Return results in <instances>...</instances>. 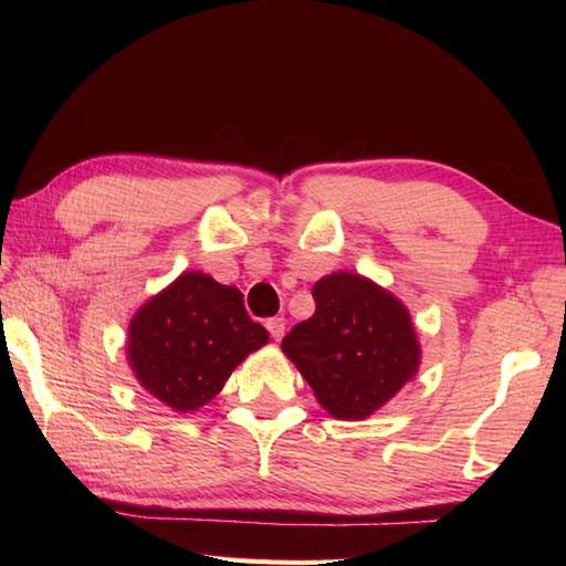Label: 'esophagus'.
Segmentation results:
<instances>
[{
  "label": "esophagus",
  "instance_id": "34e87169",
  "mask_svg": "<svg viewBox=\"0 0 566 566\" xmlns=\"http://www.w3.org/2000/svg\"><path fill=\"white\" fill-rule=\"evenodd\" d=\"M264 326H268V331H270V335L274 340H282L284 338V318H270L268 323H264Z\"/></svg>",
  "mask_w": 566,
  "mask_h": 566
}]
</instances>
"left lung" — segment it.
<instances>
[{
  "mask_svg": "<svg viewBox=\"0 0 566 566\" xmlns=\"http://www.w3.org/2000/svg\"><path fill=\"white\" fill-rule=\"evenodd\" d=\"M314 316L284 335L282 350L335 418L363 420L418 371L420 347L406 306L359 274L314 284Z\"/></svg>",
  "mask_w": 566,
  "mask_h": 566,
  "instance_id": "1",
  "label": "left lung"
}]
</instances>
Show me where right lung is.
Instances as JSON below:
<instances>
[{
    "mask_svg": "<svg viewBox=\"0 0 566 566\" xmlns=\"http://www.w3.org/2000/svg\"><path fill=\"white\" fill-rule=\"evenodd\" d=\"M270 340L235 286L185 272L130 321L128 363L155 399L179 413L197 411L231 371Z\"/></svg>",
    "mask_w": 566,
    "mask_h": 566,
    "instance_id": "add662e5",
    "label": "right lung"
}]
</instances>
